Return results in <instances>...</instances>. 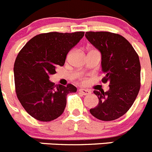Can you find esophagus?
<instances>
[{
  "label": "esophagus",
  "instance_id": "obj_1",
  "mask_svg": "<svg viewBox=\"0 0 152 152\" xmlns=\"http://www.w3.org/2000/svg\"><path fill=\"white\" fill-rule=\"evenodd\" d=\"M79 93H80L81 94H83V95L86 96V95H89V94H90L91 93V92L89 90H87V89H79Z\"/></svg>",
  "mask_w": 152,
  "mask_h": 152
}]
</instances>
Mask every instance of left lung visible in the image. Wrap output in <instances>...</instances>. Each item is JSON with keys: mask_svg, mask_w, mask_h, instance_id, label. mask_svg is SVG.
<instances>
[{"mask_svg": "<svg viewBox=\"0 0 152 152\" xmlns=\"http://www.w3.org/2000/svg\"><path fill=\"white\" fill-rule=\"evenodd\" d=\"M87 39L102 55V79L109 83V90H94L99 104L90 112L97 119L110 121L123 116L134 102L140 86V59L123 36L108 31H87Z\"/></svg>", "mask_w": 152, "mask_h": 152, "instance_id": "obj_1", "label": "left lung"}]
</instances>
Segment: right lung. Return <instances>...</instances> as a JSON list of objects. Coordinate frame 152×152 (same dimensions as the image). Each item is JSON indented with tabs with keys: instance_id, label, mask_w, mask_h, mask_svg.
Listing matches in <instances>:
<instances>
[{
	"instance_id": "1",
	"label": "right lung",
	"mask_w": 152,
	"mask_h": 152,
	"mask_svg": "<svg viewBox=\"0 0 152 152\" xmlns=\"http://www.w3.org/2000/svg\"><path fill=\"white\" fill-rule=\"evenodd\" d=\"M84 35L74 33H43L32 37L22 47L14 63L16 93L28 113L40 121H51L65 110L66 96L77 88L55 85L49 80L56 67L63 66L68 53Z\"/></svg>"
}]
</instances>
